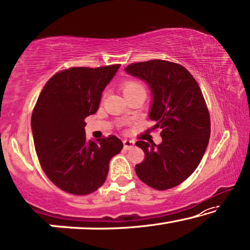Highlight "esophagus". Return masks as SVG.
I'll return each instance as SVG.
<instances>
[{
  "instance_id": "obj_1",
  "label": "esophagus",
  "mask_w": 250,
  "mask_h": 250,
  "mask_svg": "<svg viewBox=\"0 0 250 250\" xmlns=\"http://www.w3.org/2000/svg\"><path fill=\"white\" fill-rule=\"evenodd\" d=\"M123 143H124V148L125 149H131V148H133V146H135V142L134 141H132V140H124V141H123Z\"/></svg>"
}]
</instances>
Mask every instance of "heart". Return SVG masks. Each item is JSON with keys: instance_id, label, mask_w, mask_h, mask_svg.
<instances>
[{"instance_id": "heart-1", "label": "heart", "mask_w": 250, "mask_h": 250, "mask_svg": "<svg viewBox=\"0 0 250 250\" xmlns=\"http://www.w3.org/2000/svg\"><path fill=\"white\" fill-rule=\"evenodd\" d=\"M122 90H123V93H124V95L128 94V93H133V92H138V91L146 92L145 86H143L140 82H136V81L125 82V83L122 85Z\"/></svg>"}]
</instances>
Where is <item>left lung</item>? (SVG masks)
Instances as JSON below:
<instances>
[{"instance_id":"left-lung-1","label":"left lung","mask_w":250,"mask_h":250,"mask_svg":"<svg viewBox=\"0 0 250 250\" xmlns=\"http://www.w3.org/2000/svg\"><path fill=\"white\" fill-rule=\"evenodd\" d=\"M125 71L148 84L149 118L162 129L160 145L136 142L146 156L136 175L156 190L179 186L199 165L209 141V114L199 85L183 66L165 60L131 63Z\"/></svg>"}]
</instances>
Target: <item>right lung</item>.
<instances>
[{"label":"right lung","mask_w":250,"mask_h":250,"mask_svg":"<svg viewBox=\"0 0 250 250\" xmlns=\"http://www.w3.org/2000/svg\"><path fill=\"white\" fill-rule=\"evenodd\" d=\"M121 64L76 67L50 78L32 115L34 145L46 176L61 190L88 194L107 179L109 162L121 152L117 136L87 140L84 119L97 112L102 92Z\"/></svg>","instance_id":"obj_1"}]
</instances>
